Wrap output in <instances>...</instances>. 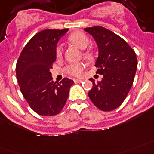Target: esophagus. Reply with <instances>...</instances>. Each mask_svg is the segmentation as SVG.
Segmentation results:
<instances>
[{"label":"esophagus","instance_id":"34e87169","mask_svg":"<svg viewBox=\"0 0 154 154\" xmlns=\"http://www.w3.org/2000/svg\"><path fill=\"white\" fill-rule=\"evenodd\" d=\"M74 82H75V83H82V82H83V80H82V79H74Z\"/></svg>","mask_w":154,"mask_h":154}]
</instances>
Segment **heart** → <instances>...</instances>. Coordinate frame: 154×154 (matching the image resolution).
<instances>
[{
  "mask_svg": "<svg viewBox=\"0 0 154 154\" xmlns=\"http://www.w3.org/2000/svg\"><path fill=\"white\" fill-rule=\"evenodd\" d=\"M68 40L71 43L75 45L77 47L80 49H85L88 46L90 42V40L88 37L84 33L80 31L75 32L71 34L68 38ZM55 56L57 58H62L63 56V47L61 45H58L55 48ZM83 58H85L88 60H92L94 58V53L91 51H83ZM85 67V65L83 63H71L64 68V72L66 75L73 76H79Z\"/></svg>",
  "mask_w": 154,
  "mask_h": 154,
  "instance_id": "obj_1",
  "label": "heart"
}]
</instances>
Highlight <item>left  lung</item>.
<instances>
[{
  "mask_svg": "<svg viewBox=\"0 0 154 154\" xmlns=\"http://www.w3.org/2000/svg\"><path fill=\"white\" fill-rule=\"evenodd\" d=\"M93 37L99 49L96 73L103 75L100 82L96 83L88 92L94 105L100 110L110 112L121 105L133 85L137 59L135 51L117 34L102 26L85 28Z\"/></svg>",
  "mask_w": 154,
  "mask_h": 154,
  "instance_id": "obj_1",
  "label": "left lung"
}]
</instances>
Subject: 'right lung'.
Segmentation results:
<instances>
[{
	"label": "right lung",
	"instance_id": "obj_1",
	"mask_svg": "<svg viewBox=\"0 0 154 154\" xmlns=\"http://www.w3.org/2000/svg\"><path fill=\"white\" fill-rule=\"evenodd\" d=\"M68 29H44L27 42L16 65L20 90L29 107L44 116L60 112L74 83L68 78L59 83L52 80L51 70L56 60L57 42Z\"/></svg>",
	"mask_w": 154,
	"mask_h": 154
}]
</instances>
